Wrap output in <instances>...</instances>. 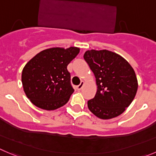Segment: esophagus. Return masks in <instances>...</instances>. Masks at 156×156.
<instances>
[{"label": "esophagus", "instance_id": "esophagus-1", "mask_svg": "<svg viewBox=\"0 0 156 156\" xmlns=\"http://www.w3.org/2000/svg\"><path fill=\"white\" fill-rule=\"evenodd\" d=\"M83 85H84V82H83V81H82V82H81L80 83V85L77 86L76 89H77V90H80L81 89L83 88Z\"/></svg>", "mask_w": 156, "mask_h": 156}]
</instances>
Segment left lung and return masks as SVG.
I'll list each match as a JSON object with an SVG mask.
<instances>
[{
	"label": "left lung",
	"mask_w": 156,
	"mask_h": 156,
	"mask_svg": "<svg viewBox=\"0 0 156 156\" xmlns=\"http://www.w3.org/2000/svg\"><path fill=\"white\" fill-rule=\"evenodd\" d=\"M83 58L96 77L97 91L87 102L98 118L121 115L136 96L138 81L131 65L120 55L106 50H87Z\"/></svg>",
	"instance_id": "8db88e82"
}]
</instances>
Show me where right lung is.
Instances as JSON below:
<instances>
[{
    "label": "right lung",
    "mask_w": 156,
    "mask_h": 156,
    "mask_svg": "<svg viewBox=\"0 0 156 156\" xmlns=\"http://www.w3.org/2000/svg\"><path fill=\"white\" fill-rule=\"evenodd\" d=\"M79 53L78 47H53L40 52L25 65L22 84L33 104L54 110L69 101L74 90L67 66Z\"/></svg>",
    "instance_id": "right-lung-1"
}]
</instances>
